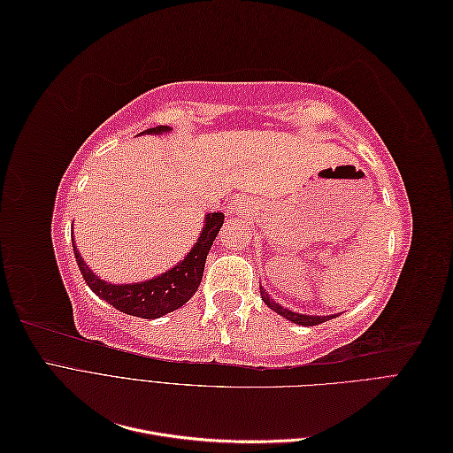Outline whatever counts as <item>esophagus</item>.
I'll return each instance as SVG.
<instances>
[{
    "label": "esophagus",
    "mask_w": 453,
    "mask_h": 453,
    "mask_svg": "<svg viewBox=\"0 0 453 453\" xmlns=\"http://www.w3.org/2000/svg\"><path fill=\"white\" fill-rule=\"evenodd\" d=\"M238 205H240L238 202H230V203H228V208H230V211H236V210H238Z\"/></svg>",
    "instance_id": "1"
}]
</instances>
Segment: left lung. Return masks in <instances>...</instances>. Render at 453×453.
Returning <instances> with one entry per match:
<instances>
[{
  "label": "left lung",
  "instance_id": "obj_1",
  "mask_svg": "<svg viewBox=\"0 0 453 453\" xmlns=\"http://www.w3.org/2000/svg\"><path fill=\"white\" fill-rule=\"evenodd\" d=\"M260 296H263V300H265V304L270 308V310H273L276 313H280V315H283L285 319H289V321H293V323H296V325H303V326H313V325H319V323H325V321H328L333 318H328V315H304V313H295V311H291V310H287V308H283V306H280V304H276L273 303V298L263 289V285H260Z\"/></svg>",
  "mask_w": 453,
  "mask_h": 453
}]
</instances>
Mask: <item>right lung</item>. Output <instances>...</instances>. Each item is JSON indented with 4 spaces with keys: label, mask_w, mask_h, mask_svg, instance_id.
<instances>
[{
    "label": "right lung",
    "mask_w": 453,
    "mask_h": 453,
    "mask_svg": "<svg viewBox=\"0 0 453 453\" xmlns=\"http://www.w3.org/2000/svg\"><path fill=\"white\" fill-rule=\"evenodd\" d=\"M168 127L149 128L142 134H162L168 132ZM225 221L223 213H208L205 215V226L190 253L162 276H157L149 281L130 283V285H115L100 280L92 270L85 265L83 257L79 255L75 243L73 253L81 273L90 289L104 298L105 303L115 306L119 311L135 315L143 319H157L164 313H170L177 308H181L187 300L193 296L198 289V285L203 276L205 257H208L215 236L219 234Z\"/></svg>",
    "instance_id": "1"
}]
</instances>
